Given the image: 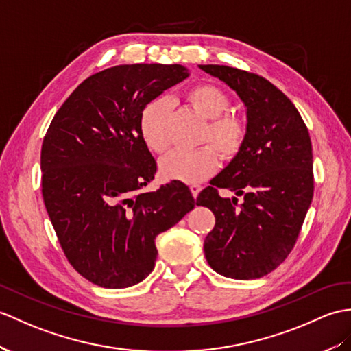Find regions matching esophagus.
<instances>
[{"instance_id":"34e87169","label":"esophagus","mask_w":351,"mask_h":351,"mask_svg":"<svg viewBox=\"0 0 351 351\" xmlns=\"http://www.w3.org/2000/svg\"><path fill=\"white\" fill-rule=\"evenodd\" d=\"M190 190H191L193 197H197L199 193H200V190H202V186H200L199 184H191V185H190Z\"/></svg>"}]
</instances>
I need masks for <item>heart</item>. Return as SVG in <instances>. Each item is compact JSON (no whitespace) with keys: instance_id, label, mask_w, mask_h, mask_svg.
I'll return each instance as SVG.
<instances>
[{"instance_id":"heart-1","label":"heart","mask_w":351,"mask_h":351,"mask_svg":"<svg viewBox=\"0 0 351 351\" xmlns=\"http://www.w3.org/2000/svg\"><path fill=\"white\" fill-rule=\"evenodd\" d=\"M185 100L202 117L209 119L202 142L209 143L195 151L175 149L160 160V173L169 181L200 182L215 172L218 154L232 160L242 151L248 125L242 115L229 109V99L221 89L202 84L185 93ZM170 104L166 99H154L143 106L138 115V132L145 145L154 152H165L170 145Z\"/></svg>"}]
</instances>
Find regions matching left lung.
I'll list each match as a JSON object with an SVG mask.
<instances>
[{"instance_id":"left-lung-1","label":"left lung","mask_w":351,"mask_h":351,"mask_svg":"<svg viewBox=\"0 0 351 351\" xmlns=\"http://www.w3.org/2000/svg\"><path fill=\"white\" fill-rule=\"evenodd\" d=\"M223 80L247 108L242 151L197 197L215 215L205 239L209 266L234 280H256L287 258L314 194L308 128L286 95L265 77L227 65H199ZM219 188L242 195L221 198Z\"/></svg>"}]
</instances>
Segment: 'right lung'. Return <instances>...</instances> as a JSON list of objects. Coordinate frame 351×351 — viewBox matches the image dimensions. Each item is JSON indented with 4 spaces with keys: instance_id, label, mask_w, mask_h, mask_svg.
<instances>
[{
    "instance_id": "add662e5",
    "label": "right lung",
    "mask_w": 351,
    "mask_h": 351,
    "mask_svg": "<svg viewBox=\"0 0 351 351\" xmlns=\"http://www.w3.org/2000/svg\"><path fill=\"white\" fill-rule=\"evenodd\" d=\"M184 65H117L89 76L55 113L42 145V193L70 265L97 286L143 281L156 238L194 208L189 186L143 193L157 162L138 132L143 106L189 77Z\"/></svg>"
}]
</instances>
